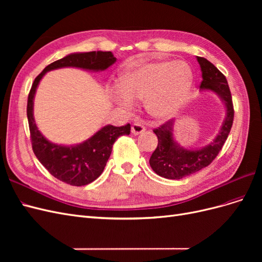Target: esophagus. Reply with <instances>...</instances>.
Instances as JSON below:
<instances>
[{"instance_id": "esophagus-1", "label": "esophagus", "mask_w": 262, "mask_h": 262, "mask_svg": "<svg viewBox=\"0 0 262 262\" xmlns=\"http://www.w3.org/2000/svg\"><path fill=\"white\" fill-rule=\"evenodd\" d=\"M131 131H132L133 134L138 136V134H141V133H143L145 131V126L143 124L139 123V122H134L131 126Z\"/></svg>"}]
</instances>
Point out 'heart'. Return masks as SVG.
I'll return each mask as SVG.
<instances>
[{"label": "heart", "mask_w": 262, "mask_h": 262, "mask_svg": "<svg viewBox=\"0 0 262 262\" xmlns=\"http://www.w3.org/2000/svg\"><path fill=\"white\" fill-rule=\"evenodd\" d=\"M191 84L192 71L185 61H143L124 71L112 95L123 108H131L133 99H144L150 117L168 119L177 113Z\"/></svg>", "instance_id": "heart-1"}]
</instances>
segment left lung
Returning <instances> with one entry per match:
<instances>
[{
  "instance_id": "1",
  "label": "left lung",
  "mask_w": 262,
  "mask_h": 262,
  "mask_svg": "<svg viewBox=\"0 0 262 262\" xmlns=\"http://www.w3.org/2000/svg\"><path fill=\"white\" fill-rule=\"evenodd\" d=\"M196 60L202 72L200 91H210L217 95L225 106V119L215 139L200 148H185L177 143L173 139L175 120L153 130L158 144L149 158V165L158 176L167 179H181L209 166L223 147L233 125L234 108L226 77L207 59L196 57Z\"/></svg>"
}]
</instances>
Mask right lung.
Returning <instances> with one entry per match:
<instances>
[{"mask_svg": "<svg viewBox=\"0 0 262 262\" xmlns=\"http://www.w3.org/2000/svg\"><path fill=\"white\" fill-rule=\"evenodd\" d=\"M117 61L110 51H91L68 54L46 67L31 86L27 101V118L31 145L36 157L57 179L72 186H85L97 179L104 171L116 140L130 134V123L122 126L108 124L93 137L76 145L55 144L38 130L34 118V98L43 75L61 68H77L86 71H105Z\"/></svg>", "mask_w": 262, "mask_h": 262, "instance_id": "1", "label": "right lung"}]
</instances>
